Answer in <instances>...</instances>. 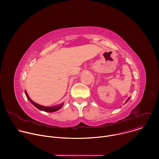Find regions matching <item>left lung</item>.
<instances>
[{
    "mask_svg": "<svg viewBox=\"0 0 159 159\" xmlns=\"http://www.w3.org/2000/svg\"><path fill=\"white\" fill-rule=\"evenodd\" d=\"M129 98H128V99H127V101H126V102H127V101H128V100H129Z\"/></svg>",
    "mask_w": 159,
    "mask_h": 159,
    "instance_id": "left-lung-1",
    "label": "left lung"
}]
</instances>
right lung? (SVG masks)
I'll list each match as a JSON object with an SVG mask.
<instances>
[{
  "instance_id": "right-lung-1",
  "label": "right lung",
  "mask_w": 159,
  "mask_h": 159,
  "mask_svg": "<svg viewBox=\"0 0 159 159\" xmlns=\"http://www.w3.org/2000/svg\"><path fill=\"white\" fill-rule=\"evenodd\" d=\"M25 94H26L27 98L30 100V101L36 107H37V108L39 109V110L44 111H45V112H55V111H58V109H60L62 107V106H63V103H62L61 104L58 105V106H55V107H45V106H41V105H39V104H38L35 103L34 102H33V101L30 98V97L28 96V94H27L26 90H25Z\"/></svg>"
}]
</instances>
